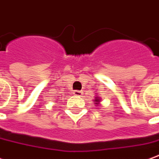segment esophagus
I'll list each match as a JSON object with an SVG mask.
<instances>
[{"label":"esophagus","instance_id":"34e87169","mask_svg":"<svg viewBox=\"0 0 159 159\" xmlns=\"http://www.w3.org/2000/svg\"><path fill=\"white\" fill-rule=\"evenodd\" d=\"M73 94H74V95H76V96H82V95H83V92L80 90H75L74 92H73Z\"/></svg>","mask_w":159,"mask_h":159}]
</instances>
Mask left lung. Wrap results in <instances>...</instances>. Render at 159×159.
I'll return each instance as SVG.
<instances>
[{"instance_id":"left-lung-1","label":"left lung","mask_w":159,"mask_h":159,"mask_svg":"<svg viewBox=\"0 0 159 159\" xmlns=\"http://www.w3.org/2000/svg\"><path fill=\"white\" fill-rule=\"evenodd\" d=\"M98 102H99V101H98Z\"/></svg>"}]
</instances>
